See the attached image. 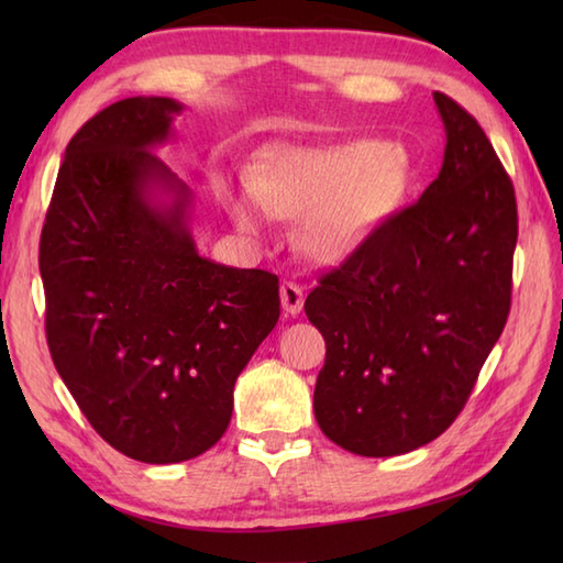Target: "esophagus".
Returning <instances> with one entry per match:
<instances>
[{"label": "esophagus", "instance_id": "1", "mask_svg": "<svg viewBox=\"0 0 563 563\" xmlns=\"http://www.w3.org/2000/svg\"><path fill=\"white\" fill-rule=\"evenodd\" d=\"M280 302L285 314H300L302 312V305H305V290L300 283H292V280H285L280 285Z\"/></svg>", "mask_w": 563, "mask_h": 563}]
</instances>
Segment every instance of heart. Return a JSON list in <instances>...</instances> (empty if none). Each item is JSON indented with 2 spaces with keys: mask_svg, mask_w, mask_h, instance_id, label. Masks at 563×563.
I'll list each match as a JSON object with an SVG mask.
<instances>
[{
  "mask_svg": "<svg viewBox=\"0 0 563 563\" xmlns=\"http://www.w3.org/2000/svg\"><path fill=\"white\" fill-rule=\"evenodd\" d=\"M409 159L382 142L275 150L251 174L249 188L275 218L302 220V242L319 261H341L373 236L409 188ZM236 220L256 230L261 210L242 200Z\"/></svg>",
  "mask_w": 563,
  "mask_h": 563,
  "instance_id": "b5f03b06",
  "label": "heart"
}]
</instances>
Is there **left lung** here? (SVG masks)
I'll return each instance as SVG.
<instances>
[{
    "instance_id": "left-lung-1",
    "label": "left lung",
    "mask_w": 563,
    "mask_h": 563,
    "mask_svg": "<svg viewBox=\"0 0 563 563\" xmlns=\"http://www.w3.org/2000/svg\"><path fill=\"white\" fill-rule=\"evenodd\" d=\"M433 99L448 135L438 178L305 302L327 341L317 423L363 457L445 433L510 312L516 188L474 115L445 93Z\"/></svg>"
}]
</instances>
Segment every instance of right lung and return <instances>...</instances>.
<instances>
[{"label": "right lung", "instance_id": "obj_1", "mask_svg": "<svg viewBox=\"0 0 563 563\" xmlns=\"http://www.w3.org/2000/svg\"><path fill=\"white\" fill-rule=\"evenodd\" d=\"M181 109L133 97L77 130L38 254L59 377L111 448L147 464L222 438L234 382L280 317L278 275L198 254L190 188L152 152ZM157 189L169 207L153 202Z\"/></svg>", "mask_w": 563, "mask_h": 563}]
</instances>
